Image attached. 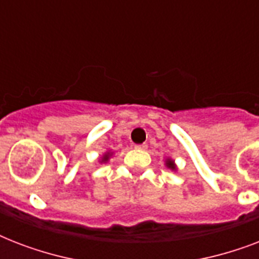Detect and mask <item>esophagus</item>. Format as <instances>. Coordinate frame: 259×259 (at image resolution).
Masks as SVG:
<instances>
[{
	"label": "esophagus",
	"instance_id": "esophagus-1",
	"mask_svg": "<svg viewBox=\"0 0 259 259\" xmlns=\"http://www.w3.org/2000/svg\"><path fill=\"white\" fill-rule=\"evenodd\" d=\"M134 148H136V149H138V150H145L148 146H146L145 144H142V145H136Z\"/></svg>",
	"mask_w": 259,
	"mask_h": 259
}]
</instances>
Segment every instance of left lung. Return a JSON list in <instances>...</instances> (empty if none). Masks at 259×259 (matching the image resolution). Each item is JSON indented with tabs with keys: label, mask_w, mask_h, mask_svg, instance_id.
<instances>
[{
	"label": "left lung",
	"mask_w": 259,
	"mask_h": 259,
	"mask_svg": "<svg viewBox=\"0 0 259 259\" xmlns=\"http://www.w3.org/2000/svg\"><path fill=\"white\" fill-rule=\"evenodd\" d=\"M165 166L168 168V169L170 170H177V165H176V162H175V160L170 157H166L165 158Z\"/></svg>",
	"instance_id": "left-lung-1"
}]
</instances>
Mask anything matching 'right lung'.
I'll return each instance as SVG.
<instances>
[{
	"instance_id": "add662e5",
	"label": "right lung",
	"mask_w": 259,
	"mask_h": 259,
	"mask_svg": "<svg viewBox=\"0 0 259 259\" xmlns=\"http://www.w3.org/2000/svg\"><path fill=\"white\" fill-rule=\"evenodd\" d=\"M113 154H114V152H111V150H107V152H105V153L102 154L101 158H99V162H101V164H103V162H107L110 158L113 157Z\"/></svg>"
}]
</instances>
